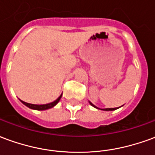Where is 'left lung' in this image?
I'll use <instances>...</instances> for the list:
<instances>
[{
    "label": "left lung",
    "instance_id": "1",
    "mask_svg": "<svg viewBox=\"0 0 155 155\" xmlns=\"http://www.w3.org/2000/svg\"><path fill=\"white\" fill-rule=\"evenodd\" d=\"M90 104H91V105L93 106V107L96 108V109H100V108L96 107V106H95L94 104H92L91 102H90ZM119 108H120V107H119ZM119 108H106V109H101V110H104V111H112V110H117V109H119Z\"/></svg>",
    "mask_w": 155,
    "mask_h": 155
}]
</instances>
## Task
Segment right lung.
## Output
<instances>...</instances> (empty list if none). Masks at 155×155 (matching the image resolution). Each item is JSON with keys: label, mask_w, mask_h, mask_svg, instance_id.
Segmentation results:
<instances>
[{"label": "right lung", "mask_w": 155, "mask_h": 155, "mask_svg": "<svg viewBox=\"0 0 155 155\" xmlns=\"http://www.w3.org/2000/svg\"><path fill=\"white\" fill-rule=\"evenodd\" d=\"M61 96H62V94H61L59 98H58L57 100H55L53 102H51V103H49V104H29V103H26L25 101H21L23 103V104H25V106H27L30 109H32V110H48V109H51V108H53L54 105H56L58 104V102L60 101L61 100Z\"/></svg>", "instance_id": "1"}]
</instances>
